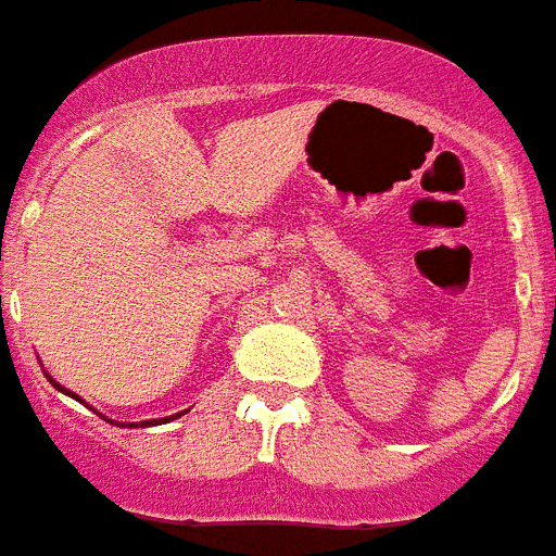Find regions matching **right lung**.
Instances as JSON below:
<instances>
[{"label": "right lung", "instance_id": "1", "mask_svg": "<svg viewBox=\"0 0 556 556\" xmlns=\"http://www.w3.org/2000/svg\"><path fill=\"white\" fill-rule=\"evenodd\" d=\"M50 383H53V387H59L56 380H50ZM59 389H62V387H59ZM62 392H64V394H73V392H67V389H62ZM73 397H76V394H73ZM167 420H169V417H167ZM150 424H153V420H150ZM141 426H147V420H144V424H141Z\"/></svg>", "mask_w": 556, "mask_h": 556}]
</instances>
